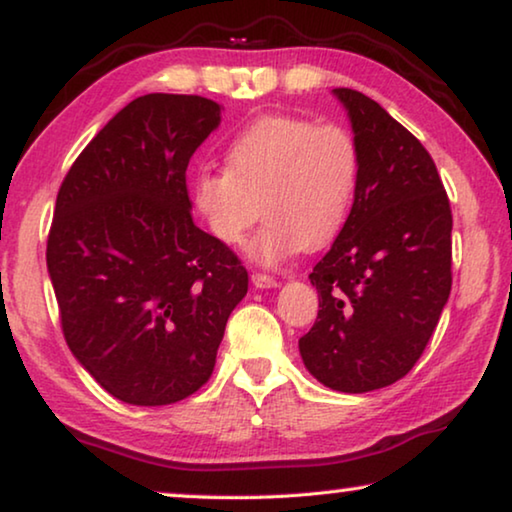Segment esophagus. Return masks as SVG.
Masks as SVG:
<instances>
[{
	"mask_svg": "<svg viewBox=\"0 0 512 512\" xmlns=\"http://www.w3.org/2000/svg\"><path fill=\"white\" fill-rule=\"evenodd\" d=\"M250 280H253V285H255L257 289L278 287V280H275L273 275H266V273H253V275H250Z\"/></svg>",
	"mask_w": 512,
	"mask_h": 512,
	"instance_id": "34e87169",
	"label": "esophagus"
}]
</instances>
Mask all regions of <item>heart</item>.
I'll return each mask as SVG.
<instances>
[{
	"label": "heart",
	"mask_w": 512,
	"mask_h": 512,
	"mask_svg": "<svg viewBox=\"0 0 512 512\" xmlns=\"http://www.w3.org/2000/svg\"><path fill=\"white\" fill-rule=\"evenodd\" d=\"M358 184L360 150L346 127L273 113L234 134L223 168L198 170L193 200L209 232L227 246L246 239L264 214L248 255L275 266L300 248L328 246L351 214Z\"/></svg>",
	"instance_id": "1"
}]
</instances>
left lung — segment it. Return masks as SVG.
<instances>
[{"label": "left lung", "mask_w": 512, "mask_h": 512, "mask_svg": "<svg viewBox=\"0 0 512 512\" xmlns=\"http://www.w3.org/2000/svg\"><path fill=\"white\" fill-rule=\"evenodd\" d=\"M360 150L353 209L310 273L319 314L298 339L307 371L362 394L421 358L451 294V205L435 161L360 91L335 88Z\"/></svg>", "instance_id": "obj_1"}]
</instances>
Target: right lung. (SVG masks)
<instances>
[{
  "label": "right lung",
  "instance_id": "obj_1",
  "mask_svg": "<svg viewBox=\"0 0 512 512\" xmlns=\"http://www.w3.org/2000/svg\"><path fill=\"white\" fill-rule=\"evenodd\" d=\"M218 123L207 97H136L81 150L56 196L47 271L63 337L125 403L198 392L248 291L241 259L191 218L186 166Z\"/></svg>",
  "mask_w": 512,
  "mask_h": 512
}]
</instances>
